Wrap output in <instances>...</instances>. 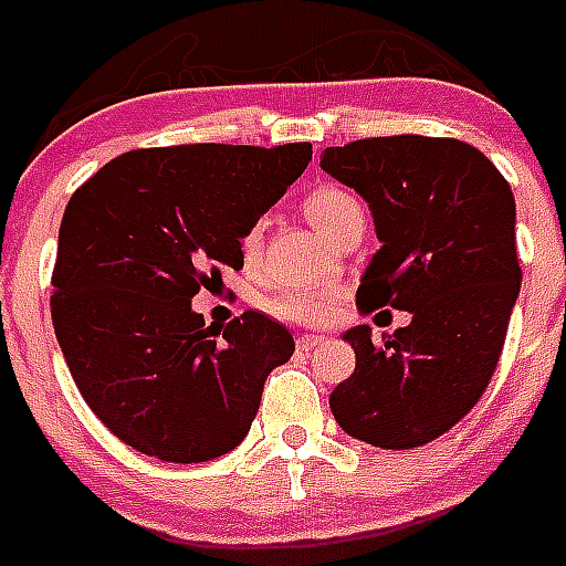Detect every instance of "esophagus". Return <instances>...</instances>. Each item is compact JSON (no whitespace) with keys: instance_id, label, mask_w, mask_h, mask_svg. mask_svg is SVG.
Wrapping results in <instances>:
<instances>
[{"instance_id":"obj_1","label":"esophagus","mask_w":566,"mask_h":566,"mask_svg":"<svg viewBox=\"0 0 566 566\" xmlns=\"http://www.w3.org/2000/svg\"><path fill=\"white\" fill-rule=\"evenodd\" d=\"M324 338L321 336H297V350H312L315 345H321Z\"/></svg>"}]
</instances>
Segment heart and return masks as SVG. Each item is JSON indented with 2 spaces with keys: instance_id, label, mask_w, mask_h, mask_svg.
I'll return each mask as SVG.
<instances>
[{
  "instance_id": "1",
  "label": "heart",
  "mask_w": 566,
  "mask_h": 566,
  "mask_svg": "<svg viewBox=\"0 0 566 566\" xmlns=\"http://www.w3.org/2000/svg\"><path fill=\"white\" fill-rule=\"evenodd\" d=\"M306 219L321 230V237L336 242L347 228L365 224V212L356 201L354 192L342 187H315L304 198ZM239 254L248 265H254L262 254V224L254 221L251 228L239 237ZM336 289H283L274 301L271 310L277 312L280 318L295 321V324H327L338 310Z\"/></svg>"
}]
</instances>
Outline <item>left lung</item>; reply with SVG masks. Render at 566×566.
Listing matches in <instances>:
<instances>
[{
	"label": "left lung",
	"mask_w": 566,
	"mask_h": 566,
	"mask_svg": "<svg viewBox=\"0 0 566 566\" xmlns=\"http://www.w3.org/2000/svg\"><path fill=\"white\" fill-rule=\"evenodd\" d=\"M321 169L368 201L382 242L356 306L411 315L382 342L347 329L356 368L329 395L333 418L382 450L429 444L479 403L503 354L523 280L512 187L479 148L418 134L324 148Z\"/></svg>",
	"instance_id": "1"
}]
</instances>
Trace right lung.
I'll return each mask as SVG.
<instances>
[{
  "instance_id": "right-lung-1",
  "label": "right lung",
  "mask_w": 566,
  "mask_h": 566,
  "mask_svg": "<svg viewBox=\"0 0 566 566\" xmlns=\"http://www.w3.org/2000/svg\"><path fill=\"white\" fill-rule=\"evenodd\" d=\"M312 160L286 146L137 148L75 189L57 233L52 324L104 427L160 462H210L242 444L271 370L292 359L283 324L248 310L224 329L192 312L239 237Z\"/></svg>"
}]
</instances>
